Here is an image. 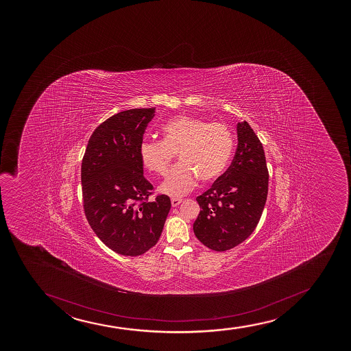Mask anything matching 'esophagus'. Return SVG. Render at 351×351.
<instances>
[{"label":"esophagus","mask_w":351,"mask_h":351,"mask_svg":"<svg viewBox=\"0 0 351 351\" xmlns=\"http://www.w3.org/2000/svg\"><path fill=\"white\" fill-rule=\"evenodd\" d=\"M182 202V199H179V197H172V199H171V204H172L173 207H177V206L180 205Z\"/></svg>","instance_id":"34e87169"}]
</instances>
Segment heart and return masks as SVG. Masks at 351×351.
<instances>
[{
	"mask_svg": "<svg viewBox=\"0 0 351 351\" xmlns=\"http://www.w3.org/2000/svg\"><path fill=\"white\" fill-rule=\"evenodd\" d=\"M162 141H144L139 146L143 165L164 176L176 154L179 162L161 184V193L179 197L193 190L199 178L215 180L225 171L233 152V136L228 126L195 117H179L161 129Z\"/></svg>",
	"mask_w": 351,
	"mask_h": 351,
	"instance_id": "1",
	"label": "heart"
}]
</instances>
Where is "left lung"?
<instances>
[{"label": "left lung", "mask_w": 351, "mask_h": 351, "mask_svg": "<svg viewBox=\"0 0 351 351\" xmlns=\"http://www.w3.org/2000/svg\"><path fill=\"white\" fill-rule=\"evenodd\" d=\"M238 147L225 173L197 197L200 213L193 223L197 240L225 252L254 232L266 205L268 169L261 141L247 121L238 123Z\"/></svg>", "instance_id": "1"}]
</instances>
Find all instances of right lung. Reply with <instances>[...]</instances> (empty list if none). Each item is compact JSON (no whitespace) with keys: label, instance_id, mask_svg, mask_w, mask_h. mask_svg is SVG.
<instances>
[{"label":"right lung","instance_id":"1","mask_svg":"<svg viewBox=\"0 0 351 351\" xmlns=\"http://www.w3.org/2000/svg\"><path fill=\"white\" fill-rule=\"evenodd\" d=\"M156 108L121 111L93 131L82 160L85 217L110 250L125 256L144 254L157 243L171 200H149L154 186L145 177L139 146Z\"/></svg>","mask_w":351,"mask_h":351}]
</instances>
